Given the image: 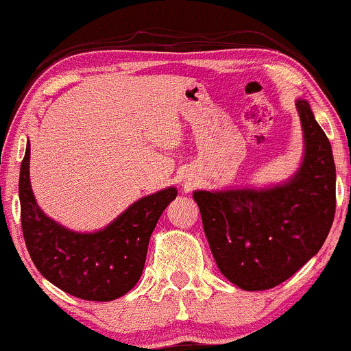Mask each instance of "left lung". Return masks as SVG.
<instances>
[{"mask_svg":"<svg viewBox=\"0 0 351 351\" xmlns=\"http://www.w3.org/2000/svg\"><path fill=\"white\" fill-rule=\"evenodd\" d=\"M305 155L290 180L269 188L193 193L219 271L246 291L269 290L319 252L335 218L332 145L306 99H296Z\"/></svg>","mask_w":351,"mask_h":351,"instance_id":"obj_1","label":"left lung"}]
</instances>
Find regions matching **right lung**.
Returning <instances> with one entry per match:
<instances>
[{
    "label": "right lung",
    "mask_w": 351,
    "mask_h": 351,
    "mask_svg": "<svg viewBox=\"0 0 351 351\" xmlns=\"http://www.w3.org/2000/svg\"><path fill=\"white\" fill-rule=\"evenodd\" d=\"M178 191L143 196L99 232L64 228L41 211L29 183V143L19 169L21 228L34 267L60 290L90 302L128 293L145 268L149 237Z\"/></svg>",
    "instance_id": "add662e5"
}]
</instances>
